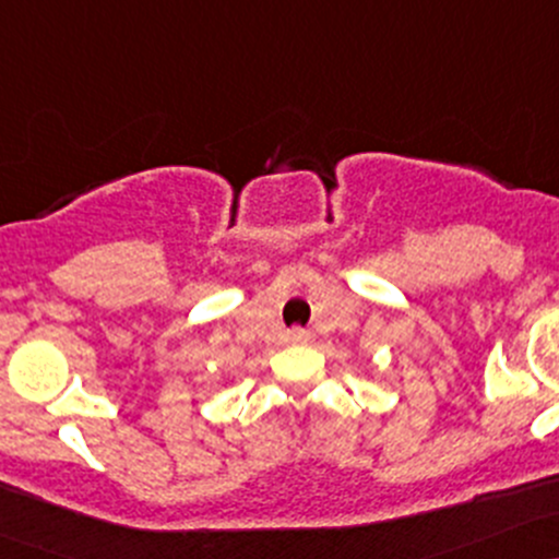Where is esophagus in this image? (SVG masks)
I'll return each mask as SVG.
<instances>
[{"label":"esophagus","mask_w":559,"mask_h":559,"mask_svg":"<svg viewBox=\"0 0 559 559\" xmlns=\"http://www.w3.org/2000/svg\"><path fill=\"white\" fill-rule=\"evenodd\" d=\"M289 340L297 342V345H308V342L312 340V334L308 329H292L289 331Z\"/></svg>","instance_id":"34e87169"}]
</instances>
